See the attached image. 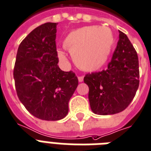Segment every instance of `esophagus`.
Here are the masks:
<instances>
[{
	"mask_svg": "<svg viewBox=\"0 0 151 151\" xmlns=\"http://www.w3.org/2000/svg\"><path fill=\"white\" fill-rule=\"evenodd\" d=\"M78 80L79 83H82L83 81V76H79L78 77Z\"/></svg>",
	"mask_w": 151,
	"mask_h": 151,
	"instance_id": "esophagus-1",
	"label": "esophagus"
}]
</instances>
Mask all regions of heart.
I'll return each instance as SVG.
<instances>
[{"label":"heart","instance_id":"heart-1","mask_svg":"<svg viewBox=\"0 0 151 151\" xmlns=\"http://www.w3.org/2000/svg\"><path fill=\"white\" fill-rule=\"evenodd\" d=\"M114 43L113 32L107 27L88 26L72 30L64 40L75 63L86 72H95L108 61ZM59 58L66 61L62 50L58 51Z\"/></svg>","mask_w":151,"mask_h":151}]
</instances>
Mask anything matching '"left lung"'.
Returning <instances> with one entry per match:
<instances>
[{
  "instance_id": "left-lung-1",
  "label": "left lung",
  "mask_w": 151,
  "mask_h": 151,
  "mask_svg": "<svg viewBox=\"0 0 151 151\" xmlns=\"http://www.w3.org/2000/svg\"><path fill=\"white\" fill-rule=\"evenodd\" d=\"M139 60L137 51L125 33L119 40L108 69L86 75L92 111L100 115L114 114L129 105L139 87Z\"/></svg>"
}]
</instances>
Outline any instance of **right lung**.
<instances>
[{
	"mask_svg": "<svg viewBox=\"0 0 151 151\" xmlns=\"http://www.w3.org/2000/svg\"><path fill=\"white\" fill-rule=\"evenodd\" d=\"M57 25L47 22L28 35L19 45L14 68L19 99L30 114L46 121L68 114V101L78 86L75 73L58 65Z\"/></svg>",
	"mask_w": 151,
	"mask_h": 151,
	"instance_id": "obj_1",
	"label": "right lung"
}]
</instances>
